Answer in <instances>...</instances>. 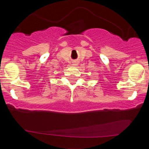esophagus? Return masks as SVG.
I'll return each instance as SVG.
<instances>
[{"label":"esophagus","mask_w":149,"mask_h":149,"mask_svg":"<svg viewBox=\"0 0 149 149\" xmlns=\"http://www.w3.org/2000/svg\"><path fill=\"white\" fill-rule=\"evenodd\" d=\"M73 65H78L77 62H73Z\"/></svg>","instance_id":"obj_1"}]
</instances>
